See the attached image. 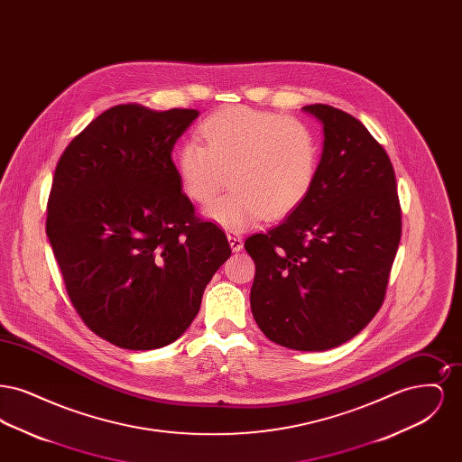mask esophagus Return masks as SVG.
<instances>
[{
  "instance_id": "obj_1",
  "label": "esophagus",
  "mask_w": 462,
  "mask_h": 462,
  "mask_svg": "<svg viewBox=\"0 0 462 462\" xmlns=\"http://www.w3.org/2000/svg\"><path fill=\"white\" fill-rule=\"evenodd\" d=\"M226 237H228V242H230L232 251H241L242 245H244V241H242V237L237 234V232H228V234H226Z\"/></svg>"
}]
</instances>
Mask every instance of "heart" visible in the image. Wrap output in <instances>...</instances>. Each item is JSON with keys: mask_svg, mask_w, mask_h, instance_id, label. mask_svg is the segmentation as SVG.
Masks as SVG:
<instances>
[{"mask_svg": "<svg viewBox=\"0 0 462 462\" xmlns=\"http://www.w3.org/2000/svg\"><path fill=\"white\" fill-rule=\"evenodd\" d=\"M320 149L305 123L249 107H226L199 126V142L181 145L176 157L183 192L209 204L226 185L232 192L206 209L226 228L239 230L264 217L279 220L310 196Z\"/></svg>", "mask_w": 462, "mask_h": 462, "instance_id": "obj_1", "label": "heart"}]
</instances>
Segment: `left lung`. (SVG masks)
<instances>
[{
	"instance_id": "8db88e82",
	"label": "left lung",
	"mask_w": 462,
	"mask_h": 462,
	"mask_svg": "<svg viewBox=\"0 0 462 462\" xmlns=\"http://www.w3.org/2000/svg\"><path fill=\"white\" fill-rule=\"evenodd\" d=\"M303 109L324 125L315 185L279 226L244 247L256 266L258 328L281 346L322 352L352 339L383 305L402 208L393 164L367 128L330 106Z\"/></svg>"
}]
</instances>
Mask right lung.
<instances>
[{
    "instance_id": "add662e5",
    "label": "right lung",
    "mask_w": 462,
    "mask_h": 462,
    "mask_svg": "<svg viewBox=\"0 0 462 462\" xmlns=\"http://www.w3.org/2000/svg\"><path fill=\"white\" fill-rule=\"evenodd\" d=\"M196 109L121 104L60 155L46 236L83 322L125 350H154L192 324L202 292L232 253L196 215L171 161Z\"/></svg>"
}]
</instances>
